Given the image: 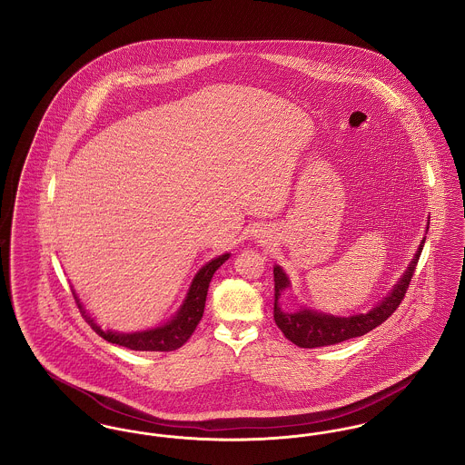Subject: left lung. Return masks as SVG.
Returning <instances> with one entry per match:
<instances>
[{"mask_svg":"<svg viewBox=\"0 0 465 465\" xmlns=\"http://www.w3.org/2000/svg\"><path fill=\"white\" fill-rule=\"evenodd\" d=\"M429 222L425 230H429ZM425 243V237L421 239L420 245L410 262L404 273L401 275L398 282L389 291L387 296H383L373 309L366 313H355L349 317H340L332 315L326 312L309 309V307H300L296 312H284L279 305L281 294L291 288L286 272L279 265L273 266V281H275V303H273V319L279 330L284 332V336L291 340L294 345L302 349H315V347H326V345H334L345 340H351L355 336H362L366 332L375 330L383 321H387L404 298V292L408 289V284L415 273V266L419 263L421 249Z\"/></svg>","mask_w":465,"mask_h":465,"instance_id":"obj_1","label":"left lung"}]
</instances>
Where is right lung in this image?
Returning <instances> with one entry per match:
<instances>
[{
  "label": "right lung",
  "instance_id": "right-lung-1",
  "mask_svg": "<svg viewBox=\"0 0 465 465\" xmlns=\"http://www.w3.org/2000/svg\"><path fill=\"white\" fill-rule=\"evenodd\" d=\"M230 258V252H224L222 256L207 262L205 265L200 268L195 273L184 302L181 303V307L176 313L163 322L162 326H156L152 330H144V331L120 332L111 331V330H103L92 317L89 312L84 309L78 294L73 289L74 300L78 303V309L82 312V315L85 317V321L89 322L90 328L97 332L99 336H103L106 341L120 345V347H127L131 351H143V352H171L176 351L181 345H184L188 341V338L192 336V332L195 331L197 324L203 315L205 309V298H207V289L209 282L214 275V272Z\"/></svg>",
  "mask_w": 465,
  "mask_h": 465
}]
</instances>
